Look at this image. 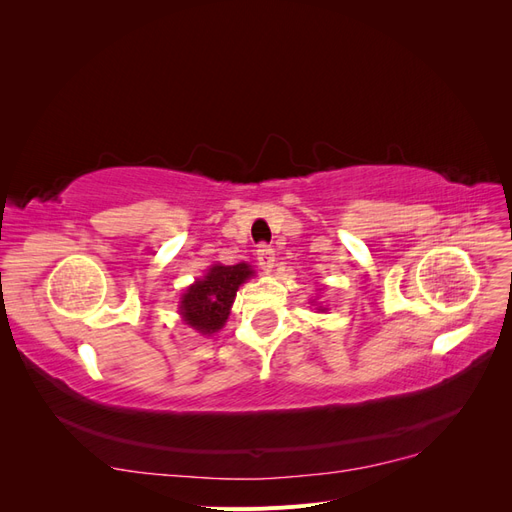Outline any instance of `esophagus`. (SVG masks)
Returning a JSON list of instances; mask_svg holds the SVG:
<instances>
[{
	"label": "esophagus",
	"instance_id": "esophagus-1",
	"mask_svg": "<svg viewBox=\"0 0 512 512\" xmlns=\"http://www.w3.org/2000/svg\"><path fill=\"white\" fill-rule=\"evenodd\" d=\"M256 258H258V265L262 267V271H271L273 267H275V252L271 250L269 245H258V250H256Z\"/></svg>",
	"mask_w": 512,
	"mask_h": 512
}]
</instances>
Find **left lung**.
<instances>
[{"label":"left lung","mask_w":512,"mask_h":512,"mask_svg":"<svg viewBox=\"0 0 512 512\" xmlns=\"http://www.w3.org/2000/svg\"><path fill=\"white\" fill-rule=\"evenodd\" d=\"M318 309H320V312H324V309H327V307H322V305H320V307H318Z\"/></svg>","instance_id":"1"}]
</instances>
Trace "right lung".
Segmentation results:
<instances>
[{
	"mask_svg": "<svg viewBox=\"0 0 512 512\" xmlns=\"http://www.w3.org/2000/svg\"><path fill=\"white\" fill-rule=\"evenodd\" d=\"M254 275L247 262L239 265H213L203 280H196L181 294L179 314L183 322L203 335L218 333L235 303L239 286Z\"/></svg>",
	"mask_w": 512,
	"mask_h": 512,
	"instance_id": "obj_1",
	"label": "right lung"
}]
</instances>
